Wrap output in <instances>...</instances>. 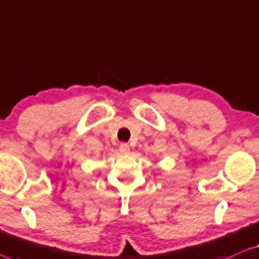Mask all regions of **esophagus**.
<instances>
[{"label":"esophagus","instance_id":"34e87169","mask_svg":"<svg viewBox=\"0 0 259 259\" xmlns=\"http://www.w3.org/2000/svg\"><path fill=\"white\" fill-rule=\"evenodd\" d=\"M119 151L122 152V154H129L130 151V147L128 143H122L121 145H119Z\"/></svg>","mask_w":259,"mask_h":259}]
</instances>
